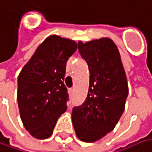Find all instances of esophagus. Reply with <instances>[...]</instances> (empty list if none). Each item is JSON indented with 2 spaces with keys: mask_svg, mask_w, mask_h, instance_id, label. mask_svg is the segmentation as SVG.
<instances>
[{
  "mask_svg": "<svg viewBox=\"0 0 152 152\" xmlns=\"http://www.w3.org/2000/svg\"><path fill=\"white\" fill-rule=\"evenodd\" d=\"M69 92H70V93L72 94V93L74 92V88H69Z\"/></svg>",
  "mask_w": 152,
  "mask_h": 152,
  "instance_id": "obj_1",
  "label": "esophagus"
}]
</instances>
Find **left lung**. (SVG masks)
Masks as SVG:
<instances>
[{"label":"left lung","mask_w":152,"mask_h":152,"mask_svg":"<svg viewBox=\"0 0 152 152\" xmlns=\"http://www.w3.org/2000/svg\"><path fill=\"white\" fill-rule=\"evenodd\" d=\"M78 51L88 66L89 87L85 102L73 108L71 117L77 138L91 143L115 127L125 110L128 85L120 52L112 39L79 41Z\"/></svg>","instance_id":"left-lung-1"}]
</instances>
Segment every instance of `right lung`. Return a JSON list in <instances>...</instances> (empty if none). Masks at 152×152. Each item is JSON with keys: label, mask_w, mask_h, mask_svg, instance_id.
Here are the masks:
<instances>
[{"label": "right lung", "mask_w": 152, "mask_h": 152, "mask_svg": "<svg viewBox=\"0 0 152 152\" xmlns=\"http://www.w3.org/2000/svg\"><path fill=\"white\" fill-rule=\"evenodd\" d=\"M77 44L58 35L42 42L18 77L17 101L20 118L32 137L45 139L67 109L64 85L66 63Z\"/></svg>", "instance_id": "1"}]
</instances>
